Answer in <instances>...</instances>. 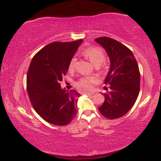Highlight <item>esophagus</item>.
<instances>
[{
    "label": "esophagus",
    "mask_w": 161,
    "mask_h": 161,
    "mask_svg": "<svg viewBox=\"0 0 161 161\" xmlns=\"http://www.w3.org/2000/svg\"><path fill=\"white\" fill-rule=\"evenodd\" d=\"M84 94H86L87 95H92L94 94V92H84Z\"/></svg>",
    "instance_id": "esophagus-1"
}]
</instances>
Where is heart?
I'll return each instance as SVG.
<instances>
[{
	"mask_svg": "<svg viewBox=\"0 0 161 161\" xmlns=\"http://www.w3.org/2000/svg\"><path fill=\"white\" fill-rule=\"evenodd\" d=\"M82 54L89 59L94 65H101L104 62L105 53L102 49L99 47H90L88 48L85 49L82 51ZM77 57L75 56L72 57L69 62L68 65V69L69 71H73L76 66ZM96 82V77L94 75H85V76L81 77L80 79L77 81L75 85L79 88H82L84 90H90L92 88V86Z\"/></svg>",
	"mask_w": 161,
	"mask_h": 161,
	"instance_id": "heart-1",
	"label": "heart"
}]
</instances>
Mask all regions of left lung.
I'll use <instances>...</instances> for the list:
<instances>
[{"instance_id":"obj_1","label":"left lung","mask_w":161,"mask_h":161,"mask_svg":"<svg viewBox=\"0 0 161 161\" xmlns=\"http://www.w3.org/2000/svg\"><path fill=\"white\" fill-rule=\"evenodd\" d=\"M95 41L106 50L110 60V71L104 81L110 85L109 92L104 93L105 100L98 110L108 119H117L127 114L136 103L140 91L139 69L126 46L108 37H100Z\"/></svg>"}]
</instances>
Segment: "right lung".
<instances>
[{
    "instance_id": "add662e5",
    "label": "right lung",
    "mask_w": 161,
    "mask_h": 161,
    "mask_svg": "<svg viewBox=\"0 0 161 161\" xmlns=\"http://www.w3.org/2000/svg\"><path fill=\"white\" fill-rule=\"evenodd\" d=\"M82 42L49 44L33 57L29 65L26 78L29 100L37 114L51 124H69L78 111L76 103L80 94L62 89L60 82Z\"/></svg>"
}]
</instances>
